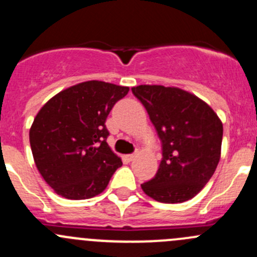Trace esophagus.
<instances>
[{"label":"esophagus","mask_w":257,"mask_h":257,"mask_svg":"<svg viewBox=\"0 0 257 257\" xmlns=\"http://www.w3.org/2000/svg\"><path fill=\"white\" fill-rule=\"evenodd\" d=\"M136 157H137L136 154H128V155H125V158H126V160H128V162H132V160H133Z\"/></svg>","instance_id":"obj_1"}]
</instances>
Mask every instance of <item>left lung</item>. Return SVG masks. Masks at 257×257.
Instances as JSON below:
<instances>
[{"mask_svg": "<svg viewBox=\"0 0 257 257\" xmlns=\"http://www.w3.org/2000/svg\"><path fill=\"white\" fill-rule=\"evenodd\" d=\"M132 92L145 107L162 142L159 169L142 189L165 204L194 198L219 164L221 120L205 102L179 88L144 84Z\"/></svg>", "mask_w": 257, "mask_h": 257, "instance_id": "1", "label": "left lung"}]
</instances>
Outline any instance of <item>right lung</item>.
Masks as SVG:
<instances>
[{
    "instance_id": "1",
    "label": "right lung",
    "mask_w": 257,
    "mask_h": 257,
    "mask_svg": "<svg viewBox=\"0 0 257 257\" xmlns=\"http://www.w3.org/2000/svg\"><path fill=\"white\" fill-rule=\"evenodd\" d=\"M128 87L89 80L62 90L38 112L30 131L36 167L58 195L82 200L107 188L119 167L105 120Z\"/></svg>"
}]
</instances>
